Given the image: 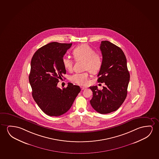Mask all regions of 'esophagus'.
Listing matches in <instances>:
<instances>
[{
  "label": "esophagus",
  "mask_w": 159,
  "mask_h": 159,
  "mask_svg": "<svg viewBox=\"0 0 159 159\" xmlns=\"http://www.w3.org/2000/svg\"><path fill=\"white\" fill-rule=\"evenodd\" d=\"M81 90H85L86 89V88H85V87H81Z\"/></svg>",
  "instance_id": "obj_1"
}]
</instances>
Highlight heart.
Segmentation results:
<instances>
[{
    "label": "heart",
    "instance_id": "1",
    "mask_svg": "<svg viewBox=\"0 0 159 159\" xmlns=\"http://www.w3.org/2000/svg\"><path fill=\"white\" fill-rule=\"evenodd\" d=\"M74 58L76 61H84V69L88 70L92 73H96L101 68L103 58L101 55L96 53L95 51L88 44H82L77 46L73 51ZM63 65L68 70L73 68V61L68 56L62 58ZM89 74L88 71L76 73L69 77L70 80L80 85H85L88 82Z\"/></svg>",
    "mask_w": 159,
    "mask_h": 159
}]
</instances>
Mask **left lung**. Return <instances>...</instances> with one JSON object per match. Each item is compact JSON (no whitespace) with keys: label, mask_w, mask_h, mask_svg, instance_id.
<instances>
[{"label":"left lung","mask_w":159,"mask_h":159,"mask_svg":"<svg viewBox=\"0 0 159 159\" xmlns=\"http://www.w3.org/2000/svg\"><path fill=\"white\" fill-rule=\"evenodd\" d=\"M103 64L97 76L98 83H105L102 90L97 86H90L93 97L90 103L100 114H108L119 108L127 94L129 73L127 60L122 50L108 41H102L100 46Z\"/></svg>","instance_id":"obj_1"}]
</instances>
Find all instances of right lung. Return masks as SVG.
I'll return each mask as SVG.
<instances>
[{
    "mask_svg": "<svg viewBox=\"0 0 159 159\" xmlns=\"http://www.w3.org/2000/svg\"><path fill=\"white\" fill-rule=\"evenodd\" d=\"M72 43L52 42L39 48L33 56L29 81L32 96L47 115L58 116L71 108L81 89L68 83L67 88L57 87L59 79L66 74L62 58Z\"/></svg>",
    "mask_w": 159,
    "mask_h": 159,
    "instance_id": "1",
    "label": "right lung"
}]
</instances>
